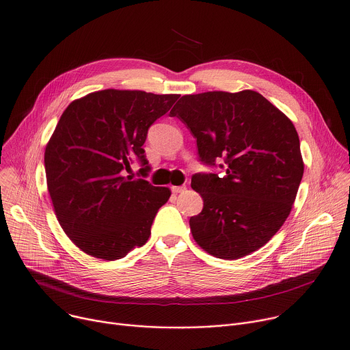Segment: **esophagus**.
Listing matches in <instances>:
<instances>
[{
  "instance_id": "esophagus-1",
  "label": "esophagus",
  "mask_w": 350,
  "mask_h": 350,
  "mask_svg": "<svg viewBox=\"0 0 350 350\" xmlns=\"http://www.w3.org/2000/svg\"><path fill=\"white\" fill-rule=\"evenodd\" d=\"M187 189V185H178V187H172V192L173 193H181Z\"/></svg>"
}]
</instances>
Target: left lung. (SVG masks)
<instances>
[{"label":"left lung","instance_id":"1","mask_svg":"<svg viewBox=\"0 0 350 350\" xmlns=\"http://www.w3.org/2000/svg\"><path fill=\"white\" fill-rule=\"evenodd\" d=\"M170 116L196 139L200 163L224 170L192 176L203 198L189 218L195 242L222 260L262 247L288 217L304 174L293 122L254 90L187 94Z\"/></svg>","mask_w":350,"mask_h":350}]
</instances>
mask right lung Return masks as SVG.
<instances>
[{"label":"right lung","mask_w":350,"mask_h":350,"mask_svg":"<svg viewBox=\"0 0 350 350\" xmlns=\"http://www.w3.org/2000/svg\"><path fill=\"white\" fill-rule=\"evenodd\" d=\"M178 94L105 89L72 101L45 150L48 191L67 237L86 254L113 261L146 245L170 189L126 176L150 172L143 146Z\"/></svg>","instance_id":"right-lung-1"}]
</instances>
